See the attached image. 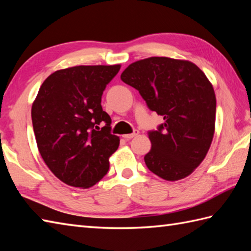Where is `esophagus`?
<instances>
[{
  "label": "esophagus",
  "instance_id": "obj_1",
  "mask_svg": "<svg viewBox=\"0 0 251 251\" xmlns=\"http://www.w3.org/2000/svg\"><path fill=\"white\" fill-rule=\"evenodd\" d=\"M138 134H139V130H137V129H135L134 131L131 132V134H127V135H123V138H125V139H131V138H134V137H136Z\"/></svg>",
  "mask_w": 251,
  "mask_h": 251
}]
</instances>
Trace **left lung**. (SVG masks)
Returning <instances> with one entry per match:
<instances>
[{"label": "left lung", "instance_id": "left-lung-1", "mask_svg": "<svg viewBox=\"0 0 251 251\" xmlns=\"http://www.w3.org/2000/svg\"><path fill=\"white\" fill-rule=\"evenodd\" d=\"M121 78L164 119L148 131L152 148L145 156L147 167L168 181L185 178L205 158L214 137L212 85L194 63L167 57L131 63Z\"/></svg>", "mask_w": 251, "mask_h": 251}]
</instances>
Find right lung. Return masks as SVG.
Returning <instances> with one entry per match:
<instances>
[{
    "label": "right lung",
    "mask_w": 251,
    "mask_h": 251,
    "mask_svg": "<svg viewBox=\"0 0 251 251\" xmlns=\"http://www.w3.org/2000/svg\"><path fill=\"white\" fill-rule=\"evenodd\" d=\"M120 69L72 67L42 84L32 104V124L42 158L62 182L85 189L108 173L120 138L111 134V117L102 110L101 97Z\"/></svg>",
    "instance_id": "right-lung-1"
}]
</instances>
